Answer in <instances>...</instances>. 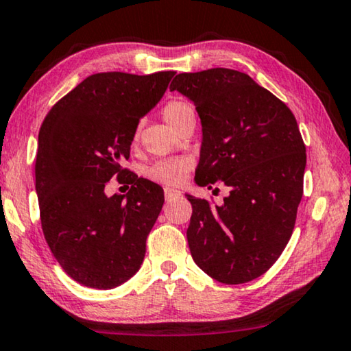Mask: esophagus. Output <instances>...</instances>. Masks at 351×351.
I'll return each instance as SVG.
<instances>
[{
    "mask_svg": "<svg viewBox=\"0 0 351 351\" xmlns=\"http://www.w3.org/2000/svg\"><path fill=\"white\" fill-rule=\"evenodd\" d=\"M164 194H165V200H173V199H178V197L181 195V192L176 191V189H171V187H165Z\"/></svg>",
    "mask_w": 351,
    "mask_h": 351,
    "instance_id": "obj_1",
    "label": "esophagus"
}]
</instances>
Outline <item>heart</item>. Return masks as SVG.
Segmentation results:
<instances>
[{
	"label": "heart",
	"instance_id": "b5f03b06",
	"mask_svg": "<svg viewBox=\"0 0 351 351\" xmlns=\"http://www.w3.org/2000/svg\"><path fill=\"white\" fill-rule=\"evenodd\" d=\"M162 116L176 132H180L181 128L189 124L195 125L194 108L184 100H170L169 103H165V106L162 108ZM136 141L138 132H135V135H133V143ZM192 165H194V162H192L191 157H170V159H162L152 164L147 169V176L157 182H162V184L176 186L182 182L186 175L189 173Z\"/></svg>",
	"mask_w": 351,
	"mask_h": 351
}]
</instances>
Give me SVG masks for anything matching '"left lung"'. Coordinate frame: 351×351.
I'll use <instances>...</instances> for the list:
<instances>
[{
	"mask_svg": "<svg viewBox=\"0 0 351 351\" xmlns=\"http://www.w3.org/2000/svg\"><path fill=\"white\" fill-rule=\"evenodd\" d=\"M170 90L191 98L202 121L195 182L230 187L221 206L187 195L192 258L221 283L258 278L288 245L304 194L307 154L298 121L272 92L229 68L181 73Z\"/></svg>",
	"mask_w": 351,
	"mask_h": 351,
	"instance_id": "left-lung-1",
	"label": "left lung"
}]
</instances>
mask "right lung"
Returning <instances> with one entry per match:
<instances>
[{"mask_svg":"<svg viewBox=\"0 0 351 351\" xmlns=\"http://www.w3.org/2000/svg\"><path fill=\"white\" fill-rule=\"evenodd\" d=\"M175 71L97 73L44 117L34 164L41 227L62 269L87 288L111 289L135 275L164 191L122 167L138 121L156 106ZM111 177L131 184L108 197Z\"/></svg>","mask_w":351,"mask_h":351,"instance_id":"1","label":"right lung"}]
</instances>
